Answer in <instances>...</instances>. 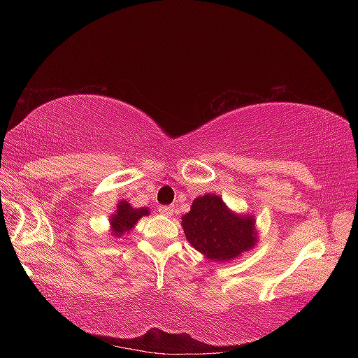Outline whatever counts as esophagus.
I'll list each match as a JSON object with an SVG mask.
<instances>
[{"label": "esophagus", "mask_w": 358, "mask_h": 358, "mask_svg": "<svg viewBox=\"0 0 358 358\" xmlns=\"http://www.w3.org/2000/svg\"><path fill=\"white\" fill-rule=\"evenodd\" d=\"M173 211H175V208L172 207V205H166V207H159V213L161 215H164V216H173Z\"/></svg>", "instance_id": "obj_1"}]
</instances>
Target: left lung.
<instances>
[{"label":"left lung","instance_id":"1","mask_svg":"<svg viewBox=\"0 0 358 358\" xmlns=\"http://www.w3.org/2000/svg\"><path fill=\"white\" fill-rule=\"evenodd\" d=\"M181 227L189 245L211 262H230L256 248V217L230 210L217 194L194 199L191 210L181 216Z\"/></svg>","mask_w":358,"mask_h":358}]
</instances>
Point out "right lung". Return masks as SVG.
Instances as JSON below:
<instances>
[{
	"label": "right lung",
	"mask_w": 358,
	"mask_h": 358,
	"mask_svg": "<svg viewBox=\"0 0 358 358\" xmlns=\"http://www.w3.org/2000/svg\"><path fill=\"white\" fill-rule=\"evenodd\" d=\"M150 210L147 207L134 208L128 201H120L117 210L108 217V230L115 238H121L128 235L136 227L138 220L143 216H148Z\"/></svg>",
	"instance_id": "add662e5"
}]
</instances>
